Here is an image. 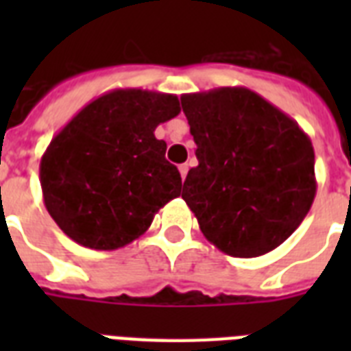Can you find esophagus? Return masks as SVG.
<instances>
[{
  "instance_id": "obj_1",
  "label": "esophagus",
  "mask_w": 351,
  "mask_h": 351,
  "mask_svg": "<svg viewBox=\"0 0 351 351\" xmlns=\"http://www.w3.org/2000/svg\"><path fill=\"white\" fill-rule=\"evenodd\" d=\"M178 169H180V176H182V180H186V175H187V171H189V167H187V164H182L180 167H178Z\"/></svg>"
}]
</instances>
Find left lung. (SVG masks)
<instances>
[{"label": "left lung", "mask_w": 351, "mask_h": 351, "mask_svg": "<svg viewBox=\"0 0 351 351\" xmlns=\"http://www.w3.org/2000/svg\"><path fill=\"white\" fill-rule=\"evenodd\" d=\"M197 143L182 198L226 255H266L293 233L317 193L310 136L245 87L182 95Z\"/></svg>", "instance_id": "obj_1"}]
</instances>
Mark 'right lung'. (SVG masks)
I'll list each match as a JSON object with an SVG mask.
<instances>
[{
	"label": "right lung",
	"mask_w": 351,
	"mask_h": 351,
	"mask_svg": "<svg viewBox=\"0 0 351 351\" xmlns=\"http://www.w3.org/2000/svg\"><path fill=\"white\" fill-rule=\"evenodd\" d=\"M180 112L178 96L114 89L82 109L40 162L43 202L76 244L112 251L149 230L180 197L182 178L154 129Z\"/></svg>",
	"instance_id": "1"
}]
</instances>
